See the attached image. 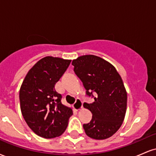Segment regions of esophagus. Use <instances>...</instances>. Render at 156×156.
I'll list each match as a JSON object with an SVG mask.
<instances>
[{
    "label": "esophagus",
    "instance_id": "esophagus-1",
    "mask_svg": "<svg viewBox=\"0 0 156 156\" xmlns=\"http://www.w3.org/2000/svg\"><path fill=\"white\" fill-rule=\"evenodd\" d=\"M73 107H74L76 110H80V109L83 108V103H82V101L80 99H77L76 103L73 104Z\"/></svg>",
    "mask_w": 156,
    "mask_h": 156
}]
</instances>
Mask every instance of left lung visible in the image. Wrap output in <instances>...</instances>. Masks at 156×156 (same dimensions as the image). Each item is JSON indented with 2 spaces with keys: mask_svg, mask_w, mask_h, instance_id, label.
<instances>
[{
  "mask_svg": "<svg viewBox=\"0 0 156 156\" xmlns=\"http://www.w3.org/2000/svg\"><path fill=\"white\" fill-rule=\"evenodd\" d=\"M74 72L83 82L87 94L94 102L83 103L92 114L88 124H83L89 137L98 140L108 139L119 130L127 109V92L116 68L103 58L84 55L73 60Z\"/></svg>",
  "mask_w": 156,
  "mask_h": 156,
  "instance_id": "8db88e82",
  "label": "left lung"
}]
</instances>
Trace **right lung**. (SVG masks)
Instances as JSON below:
<instances>
[{"label":"right lung","instance_id":"obj_1","mask_svg":"<svg viewBox=\"0 0 156 156\" xmlns=\"http://www.w3.org/2000/svg\"><path fill=\"white\" fill-rule=\"evenodd\" d=\"M71 60L46 56L30 69L20 89V103L27 125L39 136L52 139L65 131L73 110L61 102L55 85Z\"/></svg>","mask_w":156,"mask_h":156}]
</instances>
